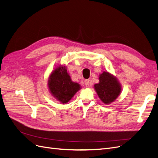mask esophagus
<instances>
[{
  "mask_svg": "<svg viewBox=\"0 0 158 158\" xmlns=\"http://www.w3.org/2000/svg\"><path fill=\"white\" fill-rule=\"evenodd\" d=\"M84 83H85V85L86 87L89 86V80H84Z\"/></svg>",
  "mask_w": 158,
  "mask_h": 158,
  "instance_id": "esophagus-1",
  "label": "esophagus"
}]
</instances>
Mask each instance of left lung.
<instances>
[{
    "label": "left lung",
    "mask_w": 158,
    "mask_h": 158,
    "mask_svg": "<svg viewBox=\"0 0 158 158\" xmlns=\"http://www.w3.org/2000/svg\"><path fill=\"white\" fill-rule=\"evenodd\" d=\"M99 82L94 84V89L102 102L109 105L118 97L121 92V85L117 78L108 72L103 71L99 76Z\"/></svg>",
    "instance_id": "obj_1"
}]
</instances>
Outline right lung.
I'll list each match as a JSON object with an SVG mask.
<instances>
[{"label":"right lung","mask_w":158,"mask_h":158,"mask_svg":"<svg viewBox=\"0 0 158 158\" xmlns=\"http://www.w3.org/2000/svg\"><path fill=\"white\" fill-rule=\"evenodd\" d=\"M47 85L52 96L63 104L67 103L81 89L78 83L72 81L66 66L61 64L51 72Z\"/></svg>","instance_id":"right-lung-1"}]
</instances>
